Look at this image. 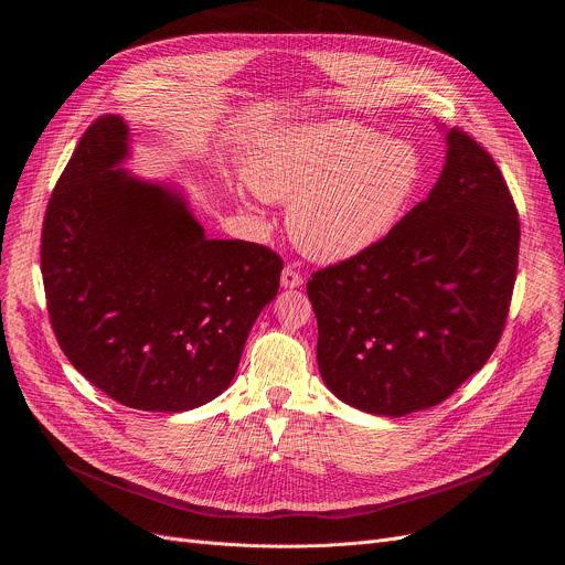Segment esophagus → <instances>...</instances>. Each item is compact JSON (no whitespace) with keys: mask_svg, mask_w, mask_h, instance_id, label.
Returning <instances> with one entry per match:
<instances>
[{"mask_svg":"<svg viewBox=\"0 0 565 565\" xmlns=\"http://www.w3.org/2000/svg\"><path fill=\"white\" fill-rule=\"evenodd\" d=\"M303 284V277L299 270H295L292 266H286L281 273V286L284 288H299Z\"/></svg>","mask_w":565,"mask_h":565,"instance_id":"esophagus-1","label":"esophagus"}]
</instances>
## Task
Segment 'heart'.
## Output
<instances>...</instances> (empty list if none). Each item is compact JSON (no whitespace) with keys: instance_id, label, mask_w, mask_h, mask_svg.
I'll return each instance as SVG.
<instances>
[{"instance_id":"heart-1","label":"heart","mask_w":565,"mask_h":565,"mask_svg":"<svg viewBox=\"0 0 565 565\" xmlns=\"http://www.w3.org/2000/svg\"><path fill=\"white\" fill-rule=\"evenodd\" d=\"M423 177L418 151L347 122L288 125L266 134L246 163V181L266 201H290L288 232L317 262H344L395 227Z\"/></svg>"}]
</instances>
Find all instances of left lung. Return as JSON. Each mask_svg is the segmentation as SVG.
Returning <instances> with one entry per match:
<instances>
[{
    "instance_id": "8db88e82",
    "label": "left lung",
    "mask_w": 565,
    "mask_h": 565,
    "mask_svg": "<svg viewBox=\"0 0 565 565\" xmlns=\"http://www.w3.org/2000/svg\"><path fill=\"white\" fill-rule=\"evenodd\" d=\"M440 179L366 253L312 273L317 364L347 405L399 418L494 353L519 266V212L492 156L449 129Z\"/></svg>"
}]
</instances>
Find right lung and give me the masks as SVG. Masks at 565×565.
I'll list each match as a JSON object with an SVG mask.
<instances>
[{"label":"right lung","mask_w":565,"mask_h":565,"mask_svg":"<svg viewBox=\"0 0 565 565\" xmlns=\"http://www.w3.org/2000/svg\"><path fill=\"white\" fill-rule=\"evenodd\" d=\"M129 127L98 118L44 214L42 279L68 362L131 409L179 414L221 395L284 262L207 238L185 196L129 174Z\"/></svg>","instance_id":"right-lung-1"}]
</instances>
